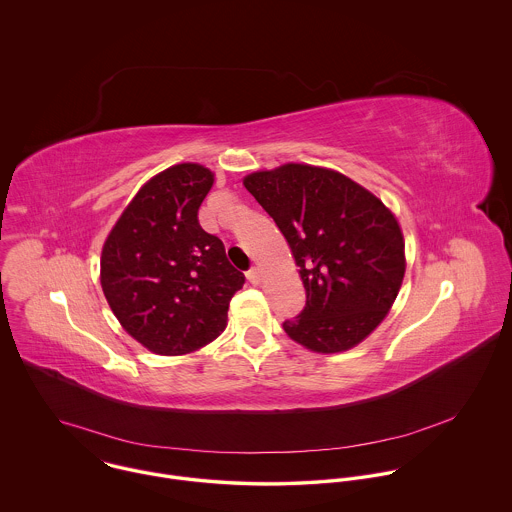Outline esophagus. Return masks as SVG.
<instances>
[{
	"label": "esophagus",
	"instance_id": "34e87169",
	"mask_svg": "<svg viewBox=\"0 0 512 512\" xmlns=\"http://www.w3.org/2000/svg\"><path fill=\"white\" fill-rule=\"evenodd\" d=\"M246 278H248V282H252V284H260V280H262L260 268H252V270H248V272H246Z\"/></svg>",
	"mask_w": 512,
	"mask_h": 512
}]
</instances>
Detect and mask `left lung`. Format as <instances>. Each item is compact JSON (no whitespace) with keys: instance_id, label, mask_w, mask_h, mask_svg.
I'll return each instance as SVG.
<instances>
[{"instance_id":"1","label":"left lung","mask_w":512,"mask_h":512,"mask_svg":"<svg viewBox=\"0 0 512 512\" xmlns=\"http://www.w3.org/2000/svg\"><path fill=\"white\" fill-rule=\"evenodd\" d=\"M286 236L305 288V307L284 323L313 353H343L384 321L400 292L406 254L394 213L351 177L284 163L242 179Z\"/></svg>"}]
</instances>
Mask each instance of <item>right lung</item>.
I'll return each instance as SVG.
<instances>
[{
	"label": "right lung",
	"instance_id": "right-lung-1",
	"mask_svg": "<svg viewBox=\"0 0 512 512\" xmlns=\"http://www.w3.org/2000/svg\"><path fill=\"white\" fill-rule=\"evenodd\" d=\"M213 183L201 163L167 167L142 185L104 240V297L126 333L155 355H189L213 343L244 284L224 244L197 219Z\"/></svg>",
	"mask_w": 512,
	"mask_h": 512
}]
</instances>
